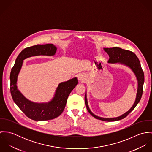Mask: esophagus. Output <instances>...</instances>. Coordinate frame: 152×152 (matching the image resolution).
Instances as JSON below:
<instances>
[{"mask_svg":"<svg viewBox=\"0 0 152 152\" xmlns=\"http://www.w3.org/2000/svg\"><path fill=\"white\" fill-rule=\"evenodd\" d=\"M86 80V77L84 75H80L79 77H78V81L80 83H83Z\"/></svg>","mask_w":152,"mask_h":152,"instance_id":"esophagus-1","label":"esophagus"}]
</instances>
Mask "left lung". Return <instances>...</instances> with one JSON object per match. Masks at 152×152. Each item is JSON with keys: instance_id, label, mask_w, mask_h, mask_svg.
Masks as SVG:
<instances>
[{"instance_id": "1", "label": "left lung", "mask_w": 152, "mask_h": 152, "mask_svg": "<svg viewBox=\"0 0 152 152\" xmlns=\"http://www.w3.org/2000/svg\"><path fill=\"white\" fill-rule=\"evenodd\" d=\"M104 50L108 54L109 57L108 63L110 64H119L125 65L133 71L136 77L137 81V90L136 93V96L134 104L132 107L127 112L119 116L116 118H105L99 117L94 114L89 108L87 101V92L85 95V102L87 107V110L89 113L95 118L101 120L103 121L112 122L119 121L125 118L129 113L134 109L137 104L139 102L142 93H143V86L144 84V73L142 69L140 61L134 53L133 52L122 49L119 47H112V48H104Z\"/></svg>"}]
</instances>
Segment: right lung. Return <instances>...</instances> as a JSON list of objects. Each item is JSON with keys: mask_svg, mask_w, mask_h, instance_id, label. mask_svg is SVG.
Instances as JSON below:
<instances>
[{"mask_svg": "<svg viewBox=\"0 0 152 152\" xmlns=\"http://www.w3.org/2000/svg\"><path fill=\"white\" fill-rule=\"evenodd\" d=\"M57 47L53 44L36 45L24 48L17 57L10 75V92L15 103L29 118L43 121L54 119L60 116L65 108L67 98L72 89L78 84L75 77L60 83L56 88L53 98L47 102L38 103L27 99L18 89L17 82L23 60L34 56H53Z\"/></svg>", "mask_w": 152, "mask_h": 152, "instance_id": "right-lung-1", "label": "right lung"}]
</instances>
